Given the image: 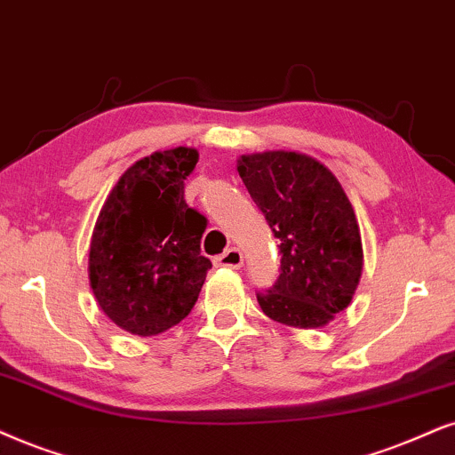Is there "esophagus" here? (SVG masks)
Here are the masks:
<instances>
[{
	"instance_id": "esophagus-1",
	"label": "esophagus",
	"mask_w": 455,
	"mask_h": 455,
	"mask_svg": "<svg viewBox=\"0 0 455 455\" xmlns=\"http://www.w3.org/2000/svg\"><path fill=\"white\" fill-rule=\"evenodd\" d=\"M216 264H220V267H227V268H239L241 264H243V256H241L237 247H228L227 251H222V254L216 258Z\"/></svg>"
}]
</instances>
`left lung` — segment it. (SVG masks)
<instances>
[{"mask_svg":"<svg viewBox=\"0 0 455 455\" xmlns=\"http://www.w3.org/2000/svg\"><path fill=\"white\" fill-rule=\"evenodd\" d=\"M239 176L279 241V277L256 291L262 313L291 327H323L353 300L363 268L359 224L336 176L291 151L243 155Z\"/></svg>","mask_w":455,"mask_h":455,"instance_id":"1","label":"left lung"}]
</instances>
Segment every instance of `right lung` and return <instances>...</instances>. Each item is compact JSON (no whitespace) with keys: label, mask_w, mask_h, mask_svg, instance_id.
Returning <instances> with one entry per match:
<instances>
[{"label":"right lung","mask_w":455,"mask_h":455,"mask_svg":"<svg viewBox=\"0 0 455 455\" xmlns=\"http://www.w3.org/2000/svg\"><path fill=\"white\" fill-rule=\"evenodd\" d=\"M199 153L178 147L136 161L113 187L90 245V285L122 330L157 336L197 302L212 262L201 256L208 220L185 201Z\"/></svg>","instance_id":"right-lung-1"}]
</instances>
